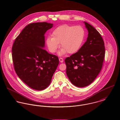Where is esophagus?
Returning a JSON list of instances; mask_svg holds the SVG:
<instances>
[{"mask_svg": "<svg viewBox=\"0 0 120 120\" xmlns=\"http://www.w3.org/2000/svg\"><path fill=\"white\" fill-rule=\"evenodd\" d=\"M59 61L61 62V63H63L64 61V60L62 58H59Z\"/></svg>", "mask_w": 120, "mask_h": 120, "instance_id": "1", "label": "esophagus"}]
</instances>
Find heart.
Wrapping results in <instances>:
<instances>
[{"mask_svg":"<svg viewBox=\"0 0 120 120\" xmlns=\"http://www.w3.org/2000/svg\"><path fill=\"white\" fill-rule=\"evenodd\" d=\"M52 36L46 39V45L49 50L54 53L59 47H61L58 52L60 56L68 52L75 53L81 48L85 37V31L80 26H72L63 24L55 28Z\"/></svg>","mask_w":120,"mask_h":120,"instance_id":"b5f03b06","label":"heart"}]
</instances>
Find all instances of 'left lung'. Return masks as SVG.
<instances>
[{
    "instance_id": "8db88e82",
    "label": "left lung",
    "mask_w": 120,
    "mask_h": 120,
    "mask_svg": "<svg viewBox=\"0 0 120 120\" xmlns=\"http://www.w3.org/2000/svg\"><path fill=\"white\" fill-rule=\"evenodd\" d=\"M84 23L88 31L86 42L65 60L67 75L71 82L78 87L87 86L95 79L102 68L105 52L101 34L90 24Z\"/></svg>"
}]
</instances>
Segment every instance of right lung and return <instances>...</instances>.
<instances>
[{"label":"right lung","instance_id":"1","mask_svg":"<svg viewBox=\"0 0 120 120\" xmlns=\"http://www.w3.org/2000/svg\"><path fill=\"white\" fill-rule=\"evenodd\" d=\"M52 25L46 22L28 24L16 38L12 48L17 76L27 86L37 90H44L50 85L59 63L57 56L43 49L44 34Z\"/></svg>","mask_w":120,"mask_h":120}]
</instances>
